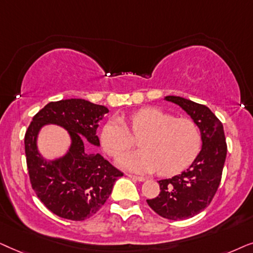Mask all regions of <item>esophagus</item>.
<instances>
[{"label":"esophagus","mask_w":253,"mask_h":253,"mask_svg":"<svg viewBox=\"0 0 253 253\" xmlns=\"http://www.w3.org/2000/svg\"><path fill=\"white\" fill-rule=\"evenodd\" d=\"M127 176H128L129 178H132V179H134V180H137V181H144V180H146V178H144V177L134 176V174H132V173H127Z\"/></svg>","instance_id":"34e87169"}]
</instances>
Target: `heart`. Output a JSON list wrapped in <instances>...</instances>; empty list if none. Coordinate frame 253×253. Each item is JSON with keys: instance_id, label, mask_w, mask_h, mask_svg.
<instances>
[{"instance_id": "obj_1", "label": "heart", "mask_w": 253, "mask_h": 253, "mask_svg": "<svg viewBox=\"0 0 253 253\" xmlns=\"http://www.w3.org/2000/svg\"><path fill=\"white\" fill-rule=\"evenodd\" d=\"M127 120L130 130L120 118H113L100 133L104 150L112 157L135 146L132 133L141 136L139 144L142 149L118 160L123 168L137 172L158 170L160 174L171 176L190 166L199 153L201 133L190 118H174L156 107H143L130 113Z\"/></svg>"}]
</instances>
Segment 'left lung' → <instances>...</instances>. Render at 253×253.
Instances as JSON below:
<instances>
[{"instance_id":"8db88e82","label":"left lung","mask_w":253,"mask_h":253,"mask_svg":"<svg viewBox=\"0 0 253 253\" xmlns=\"http://www.w3.org/2000/svg\"><path fill=\"white\" fill-rule=\"evenodd\" d=\"M166 100L179 105L195 121L203 148L186 171L158 181L160 194L147 204L162 217L185 220L199 214L213 200L222 178L227 142L222 123L206 105L177 96H167Z\"/></svg>"}]
</instances>
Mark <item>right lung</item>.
Wrapping results in <instances>:
<instances>
[{
    "label": "right lung",
    "instance_id": "obj_1",
    "mask_svg": "<svg viewBox=\"0 0 253 253\" xmlns=\"http://www.w3.org/2000/svg\"><path fill=\"white\" fill-rule=\"evenodd\" d=\"M107 112V107L84 99H62L47 104L28 127L24 144L30 183L46 208L60 217L83 221L92 216L124 176L102 155L90 154L85 142L99 146L97 127ZM46 123L62 126L72 137L70 151L60 160L47 162L36 150L38 132Z\"/></svg>",
    "mask_w": 253,
    "mask_h": 253
}]
</instances>
